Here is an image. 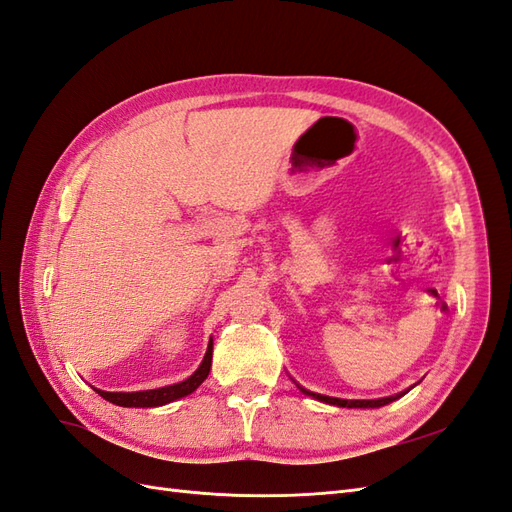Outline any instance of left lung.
<instances>
[{"label":"left lung","mask_w":512,"mask_h":512,"mask_svg":"<svg viewBox=\"0 0 512 512\" xmlns=\"http://www.w3.org/2000/svg\"><path fill=\"white\" fill-rule=\"evenodd\" d=\"M303 389V387H300ZM303 393H307V396H313L320 402H326V404H335V406H346V409H378V406H385L393 400H398L400 396H404L406 391L402 393H396V396H389V398H378V400H342V398H331V396H320V393H313V391H307L303 389Z\"/></svg>","instance_id":"obj_1"}]
</instances>
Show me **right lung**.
<instances>
[{"label": "right lung", "instance_id": "1", "mask_svg": "<svg viewBox=\"0 0 512 512\" xmlns=\"http://www.w3.org/2000/svg\"><path fill=\"white\" fill-rule=\"evenodd\" d=\"M209 368H212V339H209V346H207V352L203 357V363L199 365V370H196L190 378H186V381H181L177 385H168V387H160V389H147V391H131V393H125V391H101L97 389V393L101 398H106L108 402L116 404V406H162V404H168L173 400H179L183 396H188V393H192L196 387H199L207 374H209Z\"/></svg>", "mask_w": 512, "mask_h": 512}]
</instances>
